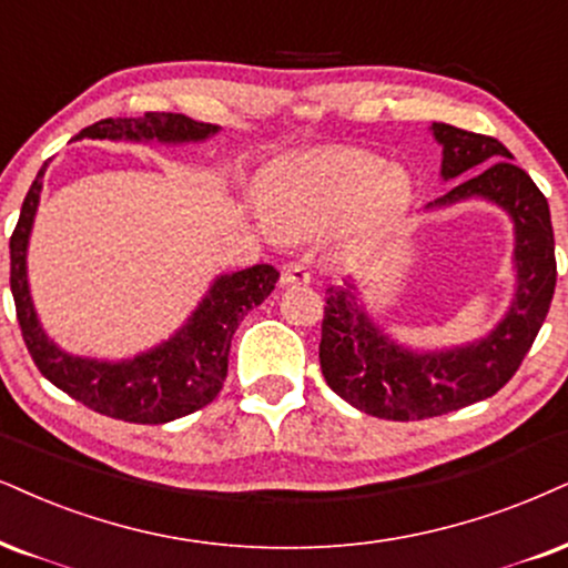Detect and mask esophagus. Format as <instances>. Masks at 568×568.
<instances>
[{"instance_id":"34e87169","label":"esophagus","mask_w":568,"mask_h":568,"mask_svg":"<svg viewBox=\"0 0 568 568\" xmlns=\"http://www.w3.org/2000/svg\"><path fill=\"white\" fill-rule=\"evenodd\" d=\"M311 282V273H307V268L303 263L297 261H290L282 265V284L284 286H295V284H307Z\"/></svg>"}]
</instances>
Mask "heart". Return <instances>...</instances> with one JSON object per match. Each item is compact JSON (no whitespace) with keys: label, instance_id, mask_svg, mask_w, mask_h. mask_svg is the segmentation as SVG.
Segmentation results:
<instances>
[{"label":"heart","instance_id":"1","mask_svg":"<svg viewBox=\"0 0 568 568\" xmlns=\"http://www.w3.org/2000/svg\"><path fill=\"white\" fill-rule=\"evenodd\" d=\"M408 200V179L355 146H326L286 160L268 186V213L284 234L313 236L353 215L358 226L384 223Z\"/></svg>","mask_w":568,"mask_h":568}]
</instances>
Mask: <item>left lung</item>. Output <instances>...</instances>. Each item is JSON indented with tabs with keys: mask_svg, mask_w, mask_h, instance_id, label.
<instances>
[{
	"mask_svg": "<svg viewBox=\"0 0 568 568\" xmlns=\"http://www.w3.org/2000/svg\"><path fill=\"white\" fill-rule=\"evenodd\" d=\"M443 144V179L450 181L484 165L437 205L487 197L516 223L519 290L508 316L477 345L447 353H410L371 324L355 303V284L328 286L321 324V374L342 400L387 422H424L493 397L521 366L540 332L556 292V242L550 207L510 152L495 136L447 123L432 125Z\"/></svg>",
	"mask_w": 568,
	"mask_h": 568,
	"instance_id": "1",
	"label": "left lung"
}]
</instances>
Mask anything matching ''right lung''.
<instances>
[{"mask_svg": "<svg viewBox=\"0 0 568 568\" xmlns=\"http://www.w3.org/2000/svg\"><path fill=\"white\" fill-rule=\"evenodd\" d=\"M219 125L200 123L181 113H146L144 118H104L73 139H134V142H200ZM47 163L28 189L18 226L10 236V290L16 297L20 334L33 363L54 387L102 413L129 424H168L215 400L229 371L231 337L244 316L271 295L278 282L273 265L226 273L215 278L184 328L150 353L108 363L73 358L54 347L41 332L26 278V247L37 215Z\"/></svg>", "mask_w": 568, "mask_h": 568, "instance_id": "1", "label": "right lung"}]
</instances>
